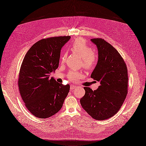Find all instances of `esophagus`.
Wrapping results in <instances>:
<instances>
[{"label": "esophagus", "mask_w": 146, "mask_h": 146, "mask_svg": "<svg viewBox=\"0 0 146 146\" xmlns=\"http://www.w3.org/2000/svg\"><path fill=\"white\" fill-rule=\"evenodd\" d=\"M76 87H77V86H74V85H73V84L71 85V86H70V88H71V90L75 89Z\"/></svg>", "instance_id": "1"}]
</instances>
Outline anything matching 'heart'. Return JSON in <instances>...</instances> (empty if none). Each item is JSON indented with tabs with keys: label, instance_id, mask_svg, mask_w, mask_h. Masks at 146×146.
<instances>
[{
	"label": "heart",
	"instance_id": "heart-1",
	"mask_svg": "<svg viewBox=\"0 0 146 146\" xmlns=\"http://www.w3.org/2000/svg\"><path fill=\"white\" fill-rule=\"evenodd\" d=\"M71 49L82 57V66L87 70H91L95 67L98 61V58L96 53L92 51V48L87 44L84 38L79 37L74 40L71 44ZM66 53L62 54L60 58L62 64L66 62ZM81 76V73L80 72L71 71L68 72V78L71 81H75L78 80Z\"/></svg>",
	"mask_w": 146,
	"mask_h": 146
}]
</instances>
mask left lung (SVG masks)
Wrapping results in <instances>:
<instances>
[{"instance_id":"left-lung-1","label":"left lung","mask_w":146,"mask_h":146,"mask_svg":"<svg viewBox=\"0 0 146 146\" xmlns=\"http://www.w3.org/2000/svg\"><path fill=\"white\" fill-rule=\"evenodd\" d=\"M98 49L99 59L91 78L99 81L98 90L84 87L81 105L89 115L103 121L114 116L121 108L128 93V69L115 47L101 38L91 39Z\"/></svg>"}]
</instances>
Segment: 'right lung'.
I'll list each match as a JSON object with an SVG mask.
<instances>
[{
	"label": "right lung",
	"instance_id": "right-lung-1",
	"mask_svg": "<svg viewBox=\"0 0 146 146\" xmlns=\"http://www.w3.org/2000/svg\"><path fill=\"white\" fill-rule=\"evenodd\" d=\"M70 36L41 39L25 54L19 70L18 85L29 112L38 118L49 117L60 110L70 86L50 77L58 68L60 50Z\"/></svg>",
	"mask_w": 146,
	"mask_h": 146
}]
</instances>
